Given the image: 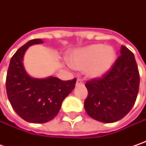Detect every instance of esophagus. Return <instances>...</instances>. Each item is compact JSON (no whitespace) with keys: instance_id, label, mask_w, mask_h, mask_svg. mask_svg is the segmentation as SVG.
<instances>
[{"instance_id":"1","label":"esophagus","mask_w":146,"mask_h":146,"mask_svg":"<svg viewBox=\"0 0 146 146\" xmlns=\"http://www.w3.org/2000/svg\"><path fill=\"white\" fill-rule=\"evenodd\" d=\"M84 84V80L81 79H78L76 80V85H80V84Z\"/></svg>"}]
</instances>
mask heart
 I'll return each instance as SVG.
<instances>
[{
	"label": "heart",
	"mask_w": 146,
	"mask_h": 146,
	"mask_svg": "<svg viewBox=\"0 0 146 146\" xmlns=\"http://www.w3.org/2000/svg\"><path fill=\"white\" fill-rule=\"evenodd\" d=\"M115 59V48L100 44L74 50L68 56V62L71 67L76 70L87 69L88 76L93 79L106 74L113 66Z\"/></svg>",
	"instance_id": "heart-1"
}]
</instances>
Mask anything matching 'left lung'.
I'll use <instances>...</instances> for the list:
<instances>
[{"instance_id": "8db88e82", "label": "left lung", "mask_w": 146, "mask_h": 146, "mask_svg": "<svg viewBox=\"0 0 146 146\" xmlns=\"http://www.w3.org/2000/svg\"><path fill=\"white\" fill-rule=\"evenodd\" d=\"M120 54L110 71L85 84L88 94L84 109L91 118L102 123L120 120L137 97L140 76L134 54L123 45Z\"/></svg>"}]
</instances>
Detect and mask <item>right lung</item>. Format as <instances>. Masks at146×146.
Segmentation results:
<instances>
[{"label": "right lung", "mask_w": 146, "mask_h": 146, "mask_svg": "<svg viewBox=\"0 0 146 146\" xmlns=\"http://www.w3.org/2000/svg\"><path fill=\"white\" fill-rule=\"evenodd\" d=\"M42 43V40L35 39L19 48L11 58L6 76V92L13 109L23 119L33 123L52 120L76 82V79L63 81L53 76L37 79L27 73L23 66L27 49Z\"/></svg>", "instance_id": "obj_1"}]
</instances>
